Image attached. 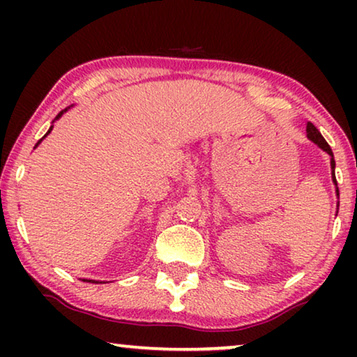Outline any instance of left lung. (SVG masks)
<instances>
[{
	"label": "left lung",
	"instance_id": "1",
	"mask_svg": "<svg viewBox=\"0 0 357 357\" xmlns=\"http://www.w3.org/2000/svg\"><path fill=\"white\" fill-rule=\"evenodd\" d=\"M305 131H307V138H309V139L312 141V143H315L321 151H325V153L330 155L331 180H333V183H335V187H336V185H338V183H336V177H335V165H336V164H335V158H333V151H331V148L328 146V143H326V141H325L324 136H321L320 131L315 128L314 123H310V121H307V128H305ZM336 197L340 198V190H338V187H336ZM336 206H340V202H338V204H336Z\"/></svg>",
	"mask_w": 357,
	"mask_h": 357
}]
</instances>
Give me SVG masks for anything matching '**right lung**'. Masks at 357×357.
<instances>
[{
	"label": "right lung",
	"mask_w": 357,
	"mask_h": 357,
	"mask_svg": "<svg viewBox=\"0 0 357 357\" xmlns=\"http://www.w3.org/2000/svg\"><path fill=\"white\" fill-rule=\"evenodd\" d=\"M71 107H73V105H71ZM68 109H70V107H68ZM68 109H65V110H61V112H60V114H58V115L55 116V120H58V119H60V116H61L63 114H65V112H66ZM55 120H53V121H55ZM52 130H53V125L50 126V130H48V131H47V135H48V133H50V131H52ZM47 135H45V136H47ZM45 136H43V138H45ZM43 138H42V139H43ZM42 139H40V141H38V143L36 144V148H37V146H38V144H40V143H42ZM82 281H87V282H97V284H99V281H94V280H82Z\"/></svg>",
	"instance_id": "right-lung-1"
}]
</instances>
